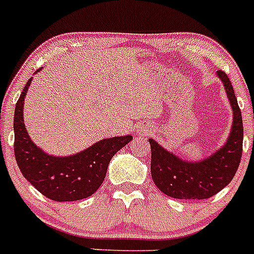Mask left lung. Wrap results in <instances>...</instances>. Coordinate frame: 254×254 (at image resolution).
I'll list each match as a JSON object with an SVG mask.
<instances>
[{"label": "left lung", "instance_id": "1", "mask_svg": "<svg viewBox=\"0 0 254 254\" xmlns=\"http://www.w3.org/2000/svg\"><path fill=\"white\" fill-rule=\"evenodd\" d=\"M233 109V125L228 140L219 150L199 161H187L149 138L151 177L167 196L178 199L210 198L232 182L243 151V121L234 89L225 72L217 71Z\"/></svg>", "mask_w": 254, "mask_h": 254}]
</instances>
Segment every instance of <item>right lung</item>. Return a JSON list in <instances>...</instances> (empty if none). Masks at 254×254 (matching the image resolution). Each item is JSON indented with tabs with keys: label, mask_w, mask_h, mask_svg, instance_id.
Masks as SVG:
<instances>
[{
	"label": "right lung",
	"mask_w": 254,
	"mask_h": 254,
	"mask_svg": "<svg viewBox=\"0 0 254 254\" xmlns=\"http://www.w3.org/2000/svg\"><path fill=\"white\" fill-rule=\"evenodd\" d=\"M30 84L29 78L16 103L13 118V151L20 172L40 193L53 201L69 202L91 196L102 186L113 155L125 147L132 136L104 138L69 156L47 154L31 141L24 123V102Z\"/></svg>",
	"instance_id": "right-lung-1"
}]
</instances>
